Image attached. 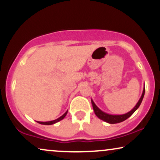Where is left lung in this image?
Returning a JSON list of instances; mask_svg holds the SVG:
<instances>
[{"mask_svg": "<svg viewBox=\"0 0 160 160\" xmlns=\"http://www.w3.org/2000/svg\"><path fill=\"white\" fill-rule=\"evenodd\" d=\"M144 92H145V88L144 87L142 95H141V98L139 99L138 102L136 105L133 108L132 110H131L129 112L125 113V114H121V115L109 114V113H105V112L102 111V110L99 109V108L96 106V104L94 103L92 99H91V102H92V108H93V110H94L95 115H96L100 120H103L106 122H108V123L110 124L119 123V122H122V121L126 120V119H128L129 117H131V116L134 113V112L136 111L138 108H139V106H140V104H141V102H142L143 100V98H144Z\"/></svg>", "mask_w": 160, "mask_h": 160, "instance_id": "obj_1", "label": "left lung"}]
</instances>
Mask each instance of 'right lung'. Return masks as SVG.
<instances>
[{
  "label": "right lung",
  "mask_w": 160,
  "mask_h": 160,
  "mask_svg": "<svg viewBox=\"0 0 160 160\" xmlns=\"http://www.w3.org/2000/svg\"><path fill=\"white\" fill-rule=\"evenodd\" d=\"M67 113H68V111H66L65 113H64L63 115L61 116V117H60L59 118L56 119V120H52V121H48V122H40V121H37V122H38V123H40V124H42V125H52V124H55V123H56V122H59L60 120H63V119L65 118V116L67 115Z\"/></svg>",
  "instance_id": "1"
}]
</instances>
